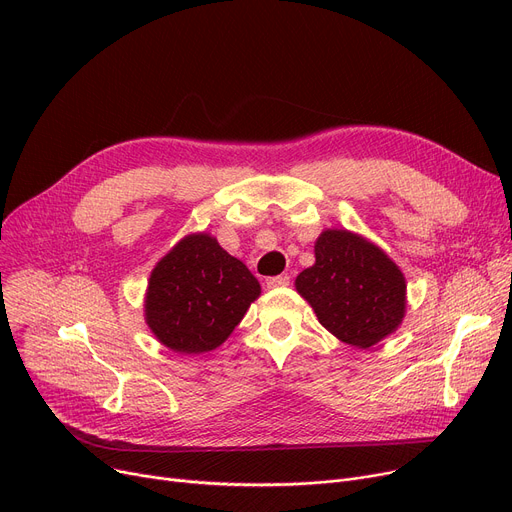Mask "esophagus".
Instances as JSON below:
<instances>
[{"mask_svg": "<svg viewBox=\"0 0 512 512\" xmlns=\"http://www.w3.org/2000/svg\"><path fill=\"white\" fill-rule=\"evenodd\" d=\"M288 282H290V278L288 276H274V278H267L265 280V284H267V288H280V286H288Z\"/></svg>", "mask_w": 512, "mask_h": 512, "instance_id": "esophagus-1", "label": "esophagus"}]
</instances>
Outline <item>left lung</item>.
Segmentation results:
<instances>
[{
  "mask_svg": "<svg viewBox=\"0 0 512 512\" xmlns=\"http://www.w3.org/2000/svg\"><path fill=\"white\" fill-rule=\"evenodd\" d=\"M294 284L319 324L357 348L378 344L405 317L407 282L398 265L373 242L348 230L321 232L315 263Z\"/></svg>",
  "mask_w": 512,
  "mask_h": 512,
  "instance_id": "8db88e82",
  "label": "left lung"
}]
</instances>
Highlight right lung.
<instances>
[{"instance_id": "1", "label": "right lung", "mask_w": 512, "mask_h": 512, "mask_svg": "<svg viewBox=\"0 0 512 512\" xmlns=\"http://www.w3.org/2000/svg\"><path fill=\"white\" fill-rule=\"evenodd\" d=\"M261 294L257 278L213 236H184L153 267L145 321L155 338L182 355L218 348Z\"/></svg>"}]
</instances>
